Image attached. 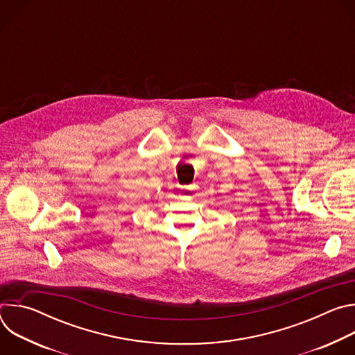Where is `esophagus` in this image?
<instances>
[{"mask_svg": "<svg viewBox=\"0 0 355 355\" xmlns=\"http://www.w3.org/2000/svg\"><path fill=\"white\" fill-rule=\"evenodd\" d=\"M195 185H188V187H184L182 188V191H181V195H180V198L181 199H184V200H191V199H193V196H195Z\"/></svg>", "mask_w": 355, "mask_h": 355, "instance_id": "esophagus-1", "label": "esophagus"}]
</instances>
